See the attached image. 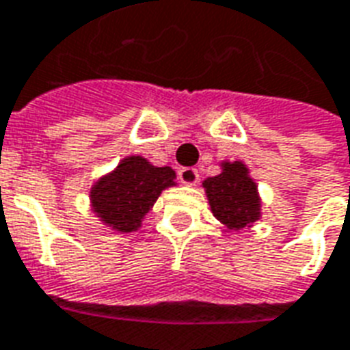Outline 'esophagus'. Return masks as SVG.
Instances as JSON below:
<instances>
[{
  "label": "esophagus",
  "mask_w": 350,
  "mask_h": 350,
  "mask_svg": "<svg viewBox=\"0 0 350 350\" xmlns=\"http://www.w3.org/2000/svg\"><path fill=\"white\" fill-rule=\"evenodd\" d=\"M178 178H180V182L185 183V185H195L198 182V170L197 168H180L178 170Z\"/></svg>",
  "instance_id": "1"
}]
</instances>
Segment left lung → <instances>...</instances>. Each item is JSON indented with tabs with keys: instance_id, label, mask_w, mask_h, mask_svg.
<instances>
[{
	"instance_id": "obj_1",
	"label": "left lung",
	"mask_w": 350,
	"mask_h": 350,
	"mask_svg": "<svg viewBox=\"0 0 350 350\" xmlns=\"http://www.w3.org/2000/svg\"><path fill=\"white\" fill-rule=\"evenodd\" d=\"M215 219L230 230L253 227L260 219L262 200L250 168L242 161H223L221 174L202 182Z\"/></svg>"
}]
</instances>
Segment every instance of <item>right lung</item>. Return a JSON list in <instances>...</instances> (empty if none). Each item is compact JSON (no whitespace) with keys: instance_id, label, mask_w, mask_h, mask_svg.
I'll use <instances>...</instances> for the list:
<instances>
[{"instance_id":"add662e5","label":"right lung","mask_w":350,"mask_h":350,"mask_svg":"<svg viewBox=\"0 0 350 350\" xmlns=\"http://www.w3.org/2000/svg\"><path fill=\"white\" fill-rule=\"evenodd\" d=\"M172 185H176L172 168L155 167L142 155H129L93 183L90 202L105 227L133 232L140 228L161 193Z\"/></svg>"}]
</instances>
